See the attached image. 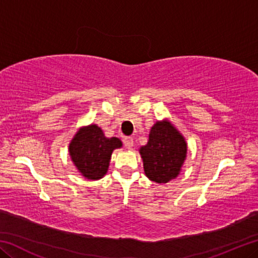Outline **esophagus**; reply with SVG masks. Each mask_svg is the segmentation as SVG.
Masks as SVG:
<instances>
[{
	"label": "esophagus",
	"instance_id": "obj_1",
	"mask_svg": "<svg viewBox=\"0 0 258 258\" xmlns=\"http://www.w3.org/2000/svg\"><path fill=\"white\" fill-rule=\"evenodd\" d=\"M124 145H125L126 148H127V149H132L133 145H134L133 139L131 138V137H126V138L124 139Z\"/></svg>",
	"mask_w": 258,
	"mask_h": 258
}]
</instances>
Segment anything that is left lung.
I'll return each mask as SVG.
<instances>
[{"label":"left lung","instance_id":"8db88e82","mask_svg":"<svg viewBox=\"0 0 258 258\" xmlns=\"http://www.w3.org/2000/svg\"><path fill=\"white\" fill-rule=\"evenodd\" d=\"M186 150L184 137L171 121H157L150 130L148 143L140 148L147 177L157 183L175 178L181 172Z\"/></svg>","mask_w":258,"mask_h":258}]
</instances>
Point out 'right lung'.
I'll return each mask as SVG.
<instances>
[{
  "label": "right lung",
  "mask_w": 258,
  "mask_h": 258,
  "mask_svg": "<svg viewBox=\"0 0 258 258\" xmlns=\"http://www.w3.org/2000/svg\"><path fill=\"white\" fill-rule=\"evenodd\" d=\"M121 146L118 138H106L98 125L91 124L74 135L69 143V155L83 176L99 180L107 174L112 151Z\"/></svg>",
  "instance_id": "add662e5"
}]
</instances>
